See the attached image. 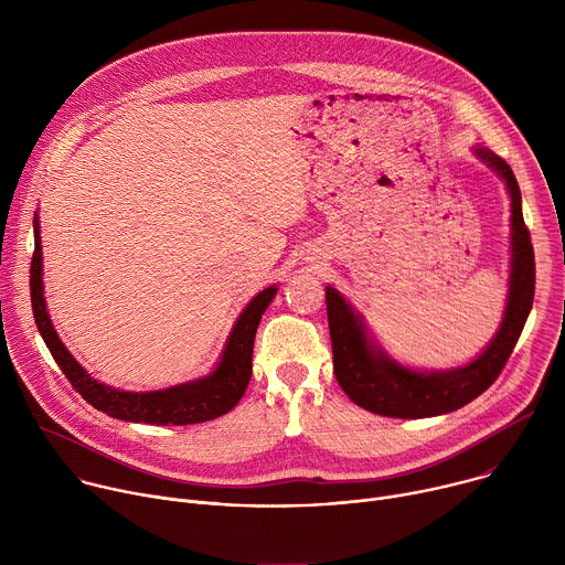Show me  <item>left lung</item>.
I'll list each match as a JSON object with an SVG mask.
<instances>
[{"instance_id":"1","label":"left lung","mask_w":565,"mask_h":565,"mask_svg":"<svg viewBox=\"0 0 565 565\" xmlns=\"http://www.w3.org/2000/svg\"><path fill=\"white\" fill-rule=\"evenodd\" d=\"M476 153L503 177L512 196V277L501 331L471 364L443 373H418L377 353L369 344L353 308L335 288L327 286L335 377L344 393L366 412L391 418H429L456 412L494 384L521 338L536 281L534 248L521 212V190L503 158L488 149H476Z\"/></svg>"}]
</instances>
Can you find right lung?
I'll use <instances>...</instances> for the list:
<instances>
[{"mask_svg": "<svg viewBox=\"0 0 565 565\" xmlns=\"http://www.w3.org/2000/svg\"><path fill=\"white\" fill-rule=\"evenodd\" d=\"M277 288L270 286L262 290L236 319L230 333L227 347L216 371L203 380L172 386L166 391L131 393L118 391L96 382L79 366L71 353L64 349L53 331L42 297V246H40V223L35 216V250L31 259V306L38 331L49 347L60 371L66 375L71 386L83 395L98 412L129 423L145 425H196L214 420L236 407L241 395L253 375V347L255 333L259 329L262 315L273 301Z\"/></svg>", "mask_w": 565, "mask_h": 565, "instance_id": "add662e5", "label": "right lung"}]
</instances>
